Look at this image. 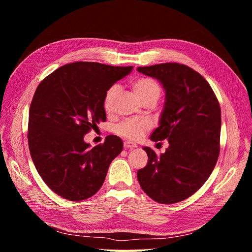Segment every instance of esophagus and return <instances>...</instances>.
Segmentation results:
<instances>
[{"instance_id": "obj_1", "label": "esophagus", "mask_w": 252, "mask_h": 252, "mask_svg": "<svg viewBox=\"0 0 252 252\" xmlns=\"http://www.w3.org/2000/svg\"><path fill=\"white\" fill-rule=\"evenodd\" d=\"M135 147H138V145L132 143V142L126 141V142L124 143V148H125V149H133V148H135Z\"/></svg>"}]
</instances>
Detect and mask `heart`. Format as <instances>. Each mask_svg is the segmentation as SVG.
<instances>
[{
  "mask_svg": "<svg viewBox=\"0 0 252 252\" xmlns=\"http://www.w3.org/2000/svg\"><path fill=\"white\" fill-rule=\"evenodd\" d=\"M131 87L133 93L140 98L141 102L149 100V98H156V100H158L159 94H161V87H159L158 83L156 80L147 77L135 79L131 83ZM118 93L119 87L117 85L111 86L107 90L104 98V108L106 111H109L113 98L118 94ZM152 124L148 119H129L122 122L117 127V131L126 139L136 141L141 139L149 130Z\"/></svg>",
  "mask_w": 252,
  "mask_h": 252,
  "instance_id": "heart-1",
  "label": "heart"
}]
</instances>
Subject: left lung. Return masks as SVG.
<instances>
[{"label": "left lung", "instance_id": "1", "mask_svg": "<svg viewBox=\"0 0 252 252\" xmlns=\"http://www.w3.org/2000/svg\"><path fill=\"white\" fill-rule=\"evenodd\" d=\"M136 69L157 79L165 89L159 126L150 139L169 143L159 157L144 147L148 163L136 175L152 200L178 203L196 192L217 164L222 124L220 104L208 82L186 65L164 63Z\"/></svg>", "mask_w": 252, "mask_h": 252}]
</instances>
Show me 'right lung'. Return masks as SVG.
<instances>
[{
    "instance_id": "obj_1",
    "label": "right lung",
    "mask_w": 252,
    "mask_h": 252,
    "mask_svg": "<svg viewBox=\"0 0 252 252\" xmlns=\"http://www.w3.org/2000/svg\"><path fill=\"white\" fill-rule=\"evenodd\" d=\"M132 68L75 62L58 68L37 86L29 108L30 156L46 185L64 199L82 201L96 193L123 149L117 135L93 148L84 135L106 121V93Z\"/></svg>"
}]
</instances>
